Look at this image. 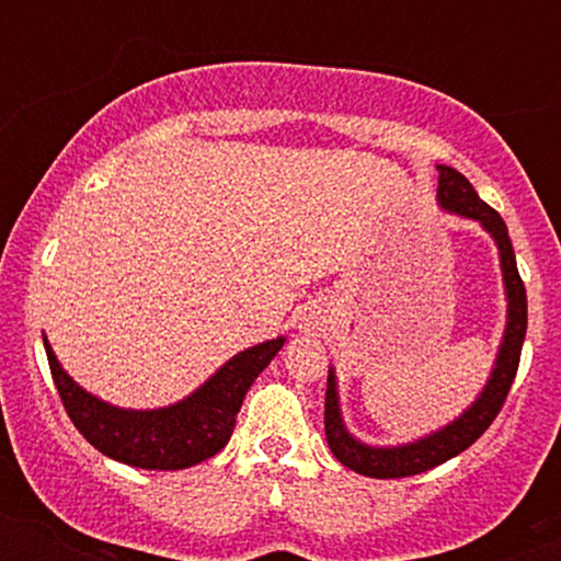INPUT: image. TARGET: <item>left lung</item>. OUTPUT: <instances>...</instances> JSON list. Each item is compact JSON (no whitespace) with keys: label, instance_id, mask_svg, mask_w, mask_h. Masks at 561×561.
<instances>
[{"label":"left lung","instance_id":"obj_1","mask_svg":"<svg viewBox=\"0 0 561 561\" xmlns=\"http://www.w3.org/2000/svg\"><path fill=\"white\" fill-rule=\"evenodd\" d=\"M439 186L437 201L445 211L461 214V217L474 219L483 225L491 236H494L496 247H500V263L502 276H505V293H507V325L505 336H502L500 353H496L494 369H491L489 382H485L483 393L472 401V407L461 412L454 423H448L439 432L428 434V437L415 439V443L399 445V448H375V445H364L355 439L353 434L344 428L342 410H339V393H336V375L333 369L328 371V388H325V439L331 454L350 467L353 472L366 474V478H410V474H421L426 469L439 467L448 458H454L467 450L485 428L494 423L500 415L502 404H505L507 393H511L513 380H516L518 360H522V344L526 336V290L524 282L518 276L516 252H513L511 236H507V225L500 214L491 206H485L478 197L474 186L463 179L461 173L448 165H437Z\"/></svg>","mask_w":561,"mask_h":561}]
</instances>
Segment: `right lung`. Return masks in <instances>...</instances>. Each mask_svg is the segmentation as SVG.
Wrapping results in <instances>:
<instances>
[{"instance_id": "add662e5", "label": "right lung", "mask_w": 561, "mask_h": 561, "mask_svg": "<svg viewBox=\"0 0 561 561\" xmlns=\"http://www.w3.org/2000/svg\"><path fill=\"white\" fill-rule=\"evenodd\" d=\"M43 344L61 404L89 445L129 467L186 469L228 445L249 386L279 353L285 336L233 355L195 393L162 410H122L87 393L61 369L45 336Z\"/></svg>"}]
</instances>
